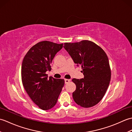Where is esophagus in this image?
Masks as SVG:
<instances>
[{"label": "esophagus", "instance_id": "obj_1", "mask_svg": "<svg viewBox=\"0 0 132 132\" xmlns=\"http://www.w3.org/2000/svg\"><path fill=\"white\" fill-rule=\"evenodd\" d=\"M70 82V79H64V83H65V84H68Z\"/></svg>", "mask_w": 132, "mask_h": 132}]
</instances>
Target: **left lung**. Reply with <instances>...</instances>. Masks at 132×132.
<instances>
[{"label":"left lung","mask_w":132,"mask_h":132,"mask_svg":"<svg viewBox=\"0 0 132 132\" xmlns=\"http://www.w3.org/2000/svg\"><path fill=\"white\" fill-rule=\"evenodd\" d=\"M64 48L75 63L82 66L84 78L72 79L76 89L72 93L77 104L89 108L103 99L111 80L109 60L102 48L91 41L64 43Z\"/></svg>","instance_id":"obj_1"}]
</instances>
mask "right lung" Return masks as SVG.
<instances>
[{
    "label": "right lung",
    "mask_w": 132,
    "mask_h": 132,
    "mask_svg": "<svg viewBox=\"0 0 132 132\" xmlns=\"http://www.w3.org/2000/svg\"><path fill=\"white\" fill-rule=\"evenodd\" d=\"M62 47L63 44L39 42L29 50L22 62L24 88L33 102L43 110H48L56 104L64 86V79L47 78L46 74L52 70V60Z\"/></svg>",
    "instance_id": "right-lung-1"
}]
</instances>
